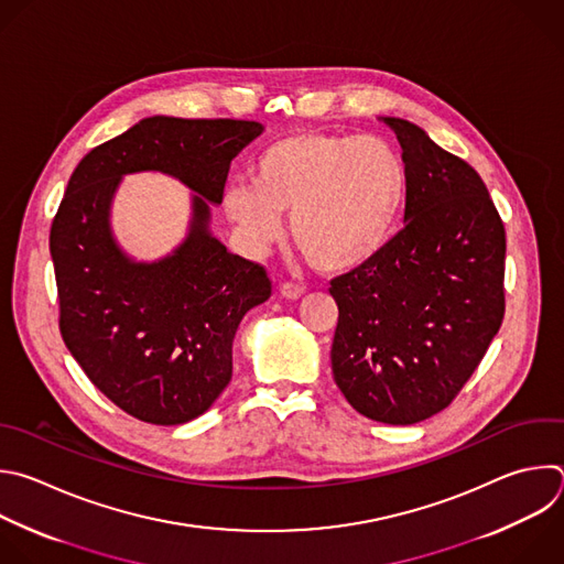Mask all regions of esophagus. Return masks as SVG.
I'll return each instance as SVG.
<instances>
[{
	"mask_svg": "<svg viewBox=\"0 0 564 564\" xmlns=\"http://www.w3.org/2000/svg\"><path fill=\"white\" fill-rule=\"evenodd\" d=\"M303 292H305V288L303 285H299V283H290V281H285V283H281L279 285V294L281 296H285V299H299V296H303Z\"/></svg>",
	"mask_w": 564,
	"mask_h": 564,
	"instance_id": "34e87169",
	"label": "esophagus"
}]
</instances>
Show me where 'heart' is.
<instances>
[{
    "label": "heart",
    "instance_id": "1",
    "mask_svg": "<svg viewBox=\"0 0 564 564\" xmlns=\"http://www.w3.org/2000/svg\"><path fill=\"white\" fill-rule=\"evenodd\" d=\"M230 183L224 210L246 243L268 248L290 215V235L321 272H349L392 239L410 195L401 152L379 137L296 132L270 143Z\"/></svg>",
    "mask_w": 564,
    "mask_h": 564
}]
</instances>
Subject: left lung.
Masks as SVG:
<instances>
[{
  "instance_id": "1",
  "label": "left lung",
  "mask_w": 564,
  "mask_h": 564,
  "mask_svg": "<svg viewBox=\"0 0 564 564\" xmlns=\"http://www.w3.org/2000/svg\"><path fill=\"white\" fill-rule=\"evenodd\" d=\"M410 170L405 228L332 279L334 381L362 416L414 425L443 412L505 316V226L480 174L423 128L383 117Z\"/></svg>"
}]
</instances>
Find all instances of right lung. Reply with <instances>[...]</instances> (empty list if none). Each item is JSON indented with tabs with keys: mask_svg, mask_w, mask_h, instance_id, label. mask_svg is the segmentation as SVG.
I'll return each mask as SVG.
<instances>
[{
	"mask_svg": "<svg viewBox=\"0 0 564 564\" xmlns=\"http://www.w3.org/2000/svg\"><path fill=\"white\" fill-rule=\"evenodd\" d=\"M263 126L239 119L148 117L93 148L75 167L51 228L59 329L93 386L152 425L202 416L232 379V340L272 294L263 265L210 235L230 161ZM156 169L198 195L192 232L172 254L137 264L109 232L123 173Z\"/></svg>",
	"mask_w": 564,
	"mask_h": 564,
	"instance_id": "right-lung-1",
	"label": "right lung"
}]
</instances>
